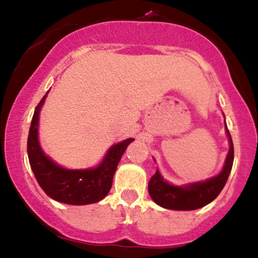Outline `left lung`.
Here are the masks:
<instances>
[{
    "label": "left lung",
    "instance_id": "left-lung-1",
    "mask_svg": "<svg viewBox=\"0 0 258 258\" xmlns=\"http://www.w3.org/2000/svg\"><path fill=\"white\" fill-rule=\"evenodd\" d=\"M224 122H226V118H224ZM226 134L228 137L229 150L224 160L223 167L218 174L202 181L175 185L165 180L157 169L149 181V192L152 201L157 206L165 209H171V211H196L212 203L226 185L229 172L232 170V165H233V142H232L231 134L227 128V123Z\"/></svg>",
    "mask_w": 258,
    "mask_h": 258
}]
</instances>
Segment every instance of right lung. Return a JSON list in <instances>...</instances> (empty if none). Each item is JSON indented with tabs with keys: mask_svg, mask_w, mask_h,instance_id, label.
Returning <instances> with one entry per match:
<instances>
[{
	"mask_svg": "<svg viewBox=\"0 0 258 258\" xmlns=\"http://www.w3.org/2000/svg\"><path fill=\"white\" fill-rule=\"evenodd\" d=\"M49 93V92H47ZM47 93L35 108L27 137L30 166L41 189L54 201L71 206L98 203L109 192L117 165L134 139L112 145L97 166L87 169H67L45 154L39 141L40 111Z\"/></svg>",
	"mask_w": 258,
	"mask_h": 258,
	"instance_id": "add662e5",
	"label": "right lung"
}]
</instances>
